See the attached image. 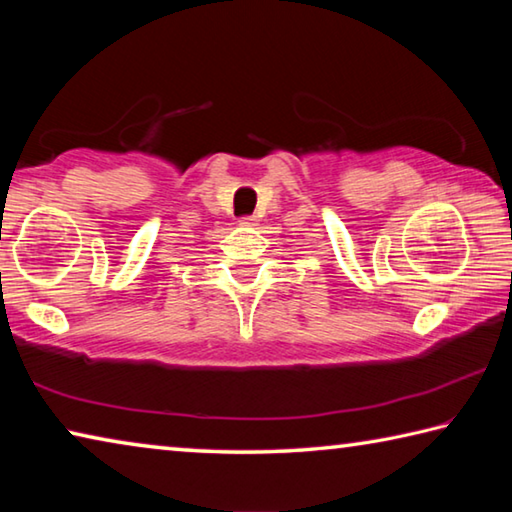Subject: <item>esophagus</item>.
<instances>
[{
	"mask_svg": "<svg viewBox=\"0 0 512 512\" xmlns=\"http://www.w3.org/2000/svg\"><path fill=\"white\" fill-rule=\"evenodd\" d=\"M239 225H244V228H253V225H257V219L255 216H244V219H239Z\"/></svg>",
	"mask_w": 512,
	"mask_h": 512,
	"instance_id": "esophagus-1",
	"label": "esophagus"
}]
</instances>
